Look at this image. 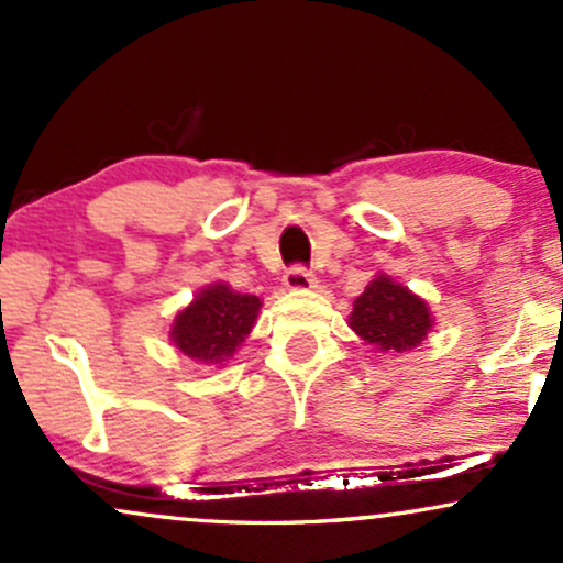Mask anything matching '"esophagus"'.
<instances>
[{"instance_id":"esophagus-1","label":"esophagus","mask_w":563,"mask_h":563,"mask_svg":"<svg viewBox=\"0 0 563 563\" xmlns=\"http://www.w3.org/2000/svg\"><path fill=\"white\" fill-rule=\"evenodd\" d=\"M283 283H286V288L288 290H296V294H301V290H309V288H314V275L309 273V269H303V267H290L288 273H286V277H283Z\"/></svg>"}]
</instances>
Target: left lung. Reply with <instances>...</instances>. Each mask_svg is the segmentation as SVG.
I'll list each match as a JSON object with an SVG mask.
<instances>
[{
  "label": "left lung",
  "instance_id": "1",
  "mask_svg": "<svg viewBox=\"0 0 563 563\" xmlns=\"http://www.w3.org/2000/svg\"><path fill=\"white\" fill-rule=\"evenodd\" d=\"M349 328L376 352L405 354L423 344L434 328V314L429 301L378 273L354 299Z\"/></svg>",
  "mask_w": 563,
  "mask_h": 563
}]
</instances>
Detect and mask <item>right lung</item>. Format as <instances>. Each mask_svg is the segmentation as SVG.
<instances>
[{
  "mask_svg": "<svg viewBox=\"0 0 563 563\" xmlns=\"http://www.w3.org/2000/svg\"><path fill=\"white\" fill-rule=\"evenodd\" d=\"M260 309V296L238 294L228 283L217 280L200 288L192 301L174 314L169 341L190 363L222 367L249 339Z\"/></svg>",
  "mask_w": 563,
  "mask_h": 563,
  "instance_id": "add662e5",
  "label": "right lung"
}]
</instances>
